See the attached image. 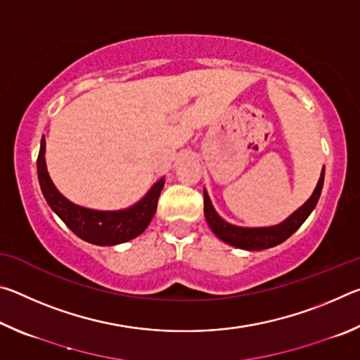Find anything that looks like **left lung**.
<instances>
[{"label":"left lung","mask_w":360,"mask_h":360,"mask_svg":"<svg viewBox=\"0 0 360 360\" xmlns=\"http://www.w3.org/2000/svg\"><path fill=\"white\" fill-rule=\"evenodd\" d=\"M322 186H324V169H322L321 178L318 186H316L314 192L307 203L302 208H298L294 214L289 216L284 222L275 227H262V229H243L236 227L225 222L224 219L217 216V212L212 208L210 202V197L206 191L203 192L205 197V217L208 222L210 229L214 231V235L219 240H222L235 248L248 249V251H260V249H268L276 245H281L289 236L294 233L295 230L300 229V225L307 221V217L311 214V211L318 205V200L321 197Z\"/></svg>","instance_id":"left-lung-1"}]
</instances>
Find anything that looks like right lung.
<instances>
[{
  "label": "right lung",
  "instance_id": "right-lung-1",
  "mask_svg": "<svg viewBox=\"0 0 360 360\" xmlns=\"http://www.w3.org/2000/svg\"><path fill=\"white\" fill-rule=\"evenodd\" d=\"M46 141L41 139L38 155V179L42 195L56 214L79 238L98 246H114L141 235L155 214L157 202L163 188V179L152 186L148 195L135 206L122 211H94L66 200L49 178L46 168Z\"/></svg>",
  "mask_w": 360,
  "mask_h": 360
}]
</instances>
